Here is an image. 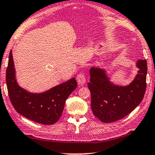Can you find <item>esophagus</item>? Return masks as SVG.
Listing matches in <instances>:
<instances>
[{
  "label": "esophagus",
  "mask_w": 155,
  "mask_h": 155,
  "mask_svg": "<svg viewBox=\"0 0 155 155\" xmlns=\"http://www.w3.org/2000/svg\"><path fill=\"white\" fill-rule=\"evenodd\" d=\"M77 80L78 83V84H80V85L84 84L85 83V77L84 74L82 72L78 74L77 77Z\"/></svg>",
  "instance_id": "obj_1"
}]
</instances>
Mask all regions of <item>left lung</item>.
Wrapping results in <instances>:
<instances>
[{
    "mask_svg": "<svg viewBox=\"0 0 155 155\" xmlns=\"http://www.w3.org/2000/svg\"><path fill=\"white\" fill-rule=\"evenodd\" d=\"M139 69L134 80L127 86L111 84L104 71L92 68L87 86L91 94V108L100 121L109 123L123 118L134 110L143 99L146 89V60L137 62Z\"/></svg>",
    "mask_w": 155,
    "mask_h": 155,
    "instance_id": "left-lung-1",
    "label": "left lung"
}]
</instances>
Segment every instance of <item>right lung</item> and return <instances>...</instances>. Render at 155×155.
<instances>
[{
  "instance_id": "1",
  "label": "right lung",
  "mask_w": 155,
  "mask_h": 155,
  "mask_svg": "<svg viewBox=\"0 0 155 155\" xmlns=\"http://www.w3.org/2000/svg\"><path fill=\"white\" fill-rule=\"evenodd\" d=\"M6 84L8 95L17 113L37 123L53 124L62 115L67 98L77 87L75 78L40 94H33L18 86L15 79V71L12 51L6 70Z\"/></svg>"
}]
</instances>
